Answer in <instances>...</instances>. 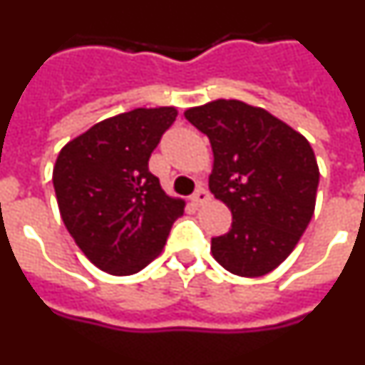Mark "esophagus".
<instances>
[{
    "mask_svg": "<svg viewBox=\"0 0 365 365\" xmlns=\"http://www.w3.org/2000/svg\"><path fill=\"white\" fill-rule=\"evenodd\" d=\"M210 197H212V195H210V192H208V190L199 188L197 192L192 195V202H193V205L201 206V205H205V202L210 201Z\"/></svg>",
    "mask_w": 365,
    "mask_h": 365,
    "instance_id": "obj_1",
    "label": "esophagus"
}]
</instances>
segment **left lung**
Returning <instances> with one entry per match:
<instances>
[{
	"mask_svg": "<svg viewBox=\"0 0 365 365\" xmlns=\"http://www.w3.org/2000/svg\"><path fill=\"white\" fill-rule=\"evenodd\" d=\"M185 117L210 138V192L232 212V228L212 237V254L228 272L265 276L294 250L314 214L320 172L311 144L240 100H215Z\"/></svg>",
	"mask_w": 365,
	"mask_h": 365,
	"instance_id": "obj_1",
	"label": "left lung"
}]
</instances>
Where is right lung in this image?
I'll list each match as a JSON object with an SVG mask.
<instances>
[{"label":"right lung","instance_id":"right-lung-1","mask_svg":"<svg viewBox=\"0 0 365 365\" xmlns=\"http://www.w3.org/2000/svg\"><path fill=\"white\" fill-rule=\"evenodd\" d=\"M175 108L133 109L98 122L62 148L53 185L63 225L93 265L115 276L163 252L185 201L168 197L148 160Z\"/></svg>","mask_w":365,"mask_h":365}]
</instances>
